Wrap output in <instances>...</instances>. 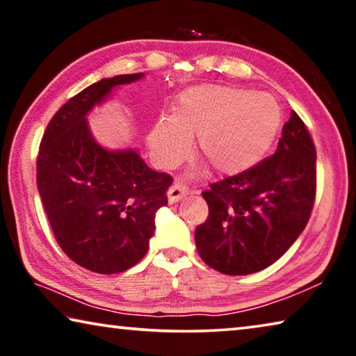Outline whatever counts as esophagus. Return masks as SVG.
Wrapping results in <instances>:
<instances>
[{"label": "esophagus", "mask_w": 356, "mask_h": 356, "mask_svg": "<svg viewBox=\"0 0 356 356\" xmlns=\"http://www.w3.org/2000/svg\"><path fill=\"white\" fill-rule=\"evenodd\" d=\"M185 195H188V188L180 182L172 184L170 186V190H168V200H170V202H177L182 200Z\"/></svg>", "instance_id": "esophagus-1"}]
</instances>
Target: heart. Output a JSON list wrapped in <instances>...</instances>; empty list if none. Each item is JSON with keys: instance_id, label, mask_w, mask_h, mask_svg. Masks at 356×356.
<instances>
[{"instance_id": "b5f03b06", "label": "heart", "mask_w": 356, "mask_h": 356, "mask_svg": "<svg viewBox=\"0 0 356 356\" xmlns=\"http://www.w3.org/2000/svg\"><path fill=\"white\" fill-rule=\"evenodd\" d=\"M282 125V110L273 95L221 84H201L179 95L172 116H161L147 143L161 168H174L191 152L216 176H238L261 163Z\"/></svg>"}]
</instances>
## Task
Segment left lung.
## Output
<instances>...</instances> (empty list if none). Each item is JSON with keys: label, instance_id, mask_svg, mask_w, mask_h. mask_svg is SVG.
Listing matches in <instances>:
<instances>
[{"label": "left lung", "instance_id": "8db88e82", "mask_svg": "<svg viewBox=\"0 0 356 356\" xmlns=\"http://www.w3.org/2000/svg\"><path fill=\"white\" fill-rule=\"evenodd\" d=\"M316 186L314 141L292 111L273 155L202 191L209 216L195 232L201 259L234 276L267 268L308 225Z\"/></svg>", "mask_w": 356, "mask_h": 356}]
</instances>
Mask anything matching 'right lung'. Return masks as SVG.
I'll return each mask as SVG.
<instances>
[{"mask_svg": "<svg viewBox=\"0 0 356 356\" xmlns=\"http://www.w3.org/2000/svg\"><path fill=\"white\" fill-rule=\"evenodd\" d=\"M141 76L104 78L74 95L48 122L39 147L35 180L56 242L75 264L102 275L125 272L146 256L155 212L172 184L135 150L100 147L88 129L94 105Z\"/></svg>", "mask_w": 356, "mask_h": 356, "instance_id": "right-lung-1", "label": "right lung"}]
</instances>
